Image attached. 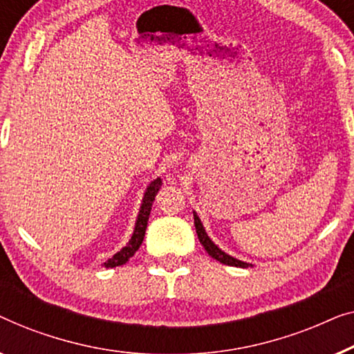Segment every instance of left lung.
Masks as SVG:
<instances>
[{"mask_svg": "<svg viewBox=\"0 0 354 354\" xmlns=\"http://www.w3.org/2000/svg\"><path fill=\"white\" fill-rule=\"evenodd\" d=\"M194 225H196V232L198 236V241H201V243L203 245V248H205L208 255H210L212 258H215L216 261L223 263V265H227V266H236V268H252L253 265L252 263H245L242 260H237V258H234L231 255H227L226 252H223L220 247L216 245L215 242L212 241L210 237H208V234L205 231V227H203L201 218H198V215L196 212H194Z\"/></svg>", "mask_w": 354, "mask_h": 354, "instance_id": "1", "label": "left lung"}]
</instances>
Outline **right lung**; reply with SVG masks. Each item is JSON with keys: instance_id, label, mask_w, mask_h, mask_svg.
Returning a JSON list of instances; mask_svg holds the SVG:
<instances>
[{"instance_id": "add662e5", "label": "right lung", "mask_w": 354, "mask_h": 354, "mask_svg": "<svg viewBox=\"0 0 354 354\" xmlns=\"http://www.w3.org/2000/svg\"><path fill=\"white\" fill-rule=\"evenodd\" d=\"M162 186V179L157 178L151 181L149 184L146 192H144V197H142V202H141V207H139V213H138V218H136V223H134V229H133V234L131 237H129L128 243L123 248H120L115 255L109 258V260L104 263V266L106 268H115V266H122L125 265V263L131 258L134 253L139 247H141V243L144 241V234H146V227H147V221H149V215H151V210H152V203L156 201V196L158 192V189Z\"/></svg>"}]
</instances>
